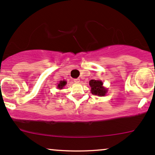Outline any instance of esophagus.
Masks as SVG:
<instances>
[{
  "label": "esophagus",
  "mask_w": 155,
  "mask_h": 155,
  "mask_svg": "<svg viewBox=\"0 0 155 155\" xmlns=\"http://www.w3.org/2000/svg\"><path fill=\"white\" fill-rule=\"evenodd\" d=\"M73 81H74V83H79L80 82V79H79V78H74V79L73 80Z\"/></svg>",
  "instance_id": "obj_1"
}]
</instances>
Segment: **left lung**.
<instances>
[{
  "mask_svg": "<svg viewBox=\"0 0 155 155\" xmlns=\"http://www.w3.org/2000/svg\"><path fill=\"white\" fill-rule=\"evenodd\" d=\"M89 85L91 88V93L93 94H95V95L104 96L107 91V90L103 86V82L101 81L91 80L89 81Z\"/></svg>",
  "mask_w": 155,
  "mask_h": 155,
  "instance_id": "left-lung-1",
  "label": "left lung"
}]
</instances>
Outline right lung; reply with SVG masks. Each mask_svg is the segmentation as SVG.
Listing matches in <instances>:
<instances>
[{"label": "right lung", "instance_id": "right-lung-1", "mask_svg": "<svg viewBox=\"0 0 155 155\" xmlns=\"http://www.w3.org/2000/svg\"><path fill=\"white\" fill-rule=\"evenodd\" d=\"M66 81H61V82H60V84L58 85V87L59 88V89H61L63 87H64L65 85H66Z\"/></svg>", "mask_w": 155, "mask_h": 155}]
</instances>
